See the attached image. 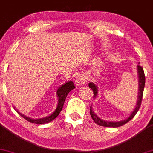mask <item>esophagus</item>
<instances>
[{"mask_svg":"<svg viewBox=\"0 0 153 153\" xmlns=\"http://www.w3.org/2000/svg\"><path fill=\"white\" fill-rule=\"evenodd\" d=\"M75 81V84H76V85H81L82 84L87 82L88 78H86L85 75L80 74V75H78V76L76 77Z\"/></svg>","mask_w":153,"mask_h":153,"instance_id":"1","label":"esophagus"}]
</instances>
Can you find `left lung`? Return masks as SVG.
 <instances>
[{"mask_svg": "<svg viewBox=\"0 0 153 153\" xmlns=\"http://www.w3.org/2000/svg\"><path fill=\"white\" fill-rule=\"evenodd\" d=\"M137 70H138V75H139V94H138V99H137V103L136 107L134 108V111H132V113L131 114V115L125 120L121 121V122H108V121H104L103 119H101L99 117H97V115L94 112L92 107L90 106V114L92 117L93 120L94 121L95 123H96L97 124H99L100 126H103V127H119L121 126L124 125V124H127L128 122L131 120L133 117L136 115V114L137 113V111L140 109V106H141L142 103V99H143V91H144V88H145V73H144V70L143 67L140 66V65H137ZM88 86L90 88L92 89V91H94V97L96 98V96H97V87L96 86L95 84L93 82H90L88 85Z\"/></svg>", "mask_w": 153, "mask_h": 153, "instance_id": "obj_1", "label": "left lung"}]
</instances>
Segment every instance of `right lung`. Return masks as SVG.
<instances>
[{"instance_id": "1", "label": "right lung", "mask_w": 153, "mask_h": 153, "mask_svg": "<svg viewBox=\"0 0 153 153\" xmlns=\"http://www.w3.org/2000/svg\"><path fill=\"white\" fill-rule=\"evenodd\" d=\"M75 85L73 84V82L72 81H69L67 82L66 83H65L64 85H61L60 87L59 88L58 90L57 91V94L58 96V105H57V108H56L54 112L52 114L49 116V117H45V118H42V119H33L29 118V117H25L24 115H22V114L19 113V112L16 109L17 112L22 116V117H24L26 120H27L28 122H31V123H34V124H46V123H48L52 121L53 119H54L56 117H57L60 113V111L62 109L63 105H64L65 101V99L68 96V93L70 91L73 90V89L75 88Z\"/></svg>"}]
</instances>
